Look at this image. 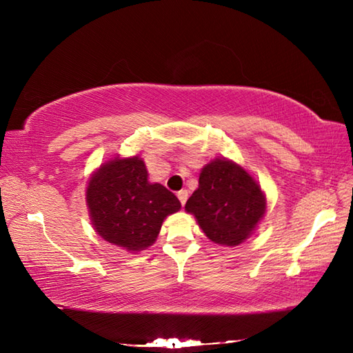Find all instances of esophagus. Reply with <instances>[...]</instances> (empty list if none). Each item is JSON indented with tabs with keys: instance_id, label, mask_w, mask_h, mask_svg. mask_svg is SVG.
Here are the masks:
<instances>
[{
	"instance_id": "esophagus-1",
	"label": "esophagus",
	"mask_w": 353,
	"mask_h": 353,
	"mask_svg": "<svg viewBox=\"0 0 353 353\" xmlns=\"http://www.w3.org/2000/svg\"><path fill=\"white\" fill-rule=\"evenodd\" d=\"M177 199L181 200V203H182V206H185V203H186V200H188V191L186 190H182V191H179L177 192Z\"/></svg>"
}]
</instances>
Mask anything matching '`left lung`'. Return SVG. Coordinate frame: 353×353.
Masks as SVG:
<instances>
[{"mask_svg":"<svg viewBox=\"0 0 353 353\" xmlns=\"http://www.w3.org/2000/svg\"><path fill=\"white\" fill-rule=\"evenodd\" d=\"M267 201L259 183L241 165L214 159L201 168L199 188L185 205L205 235L220 245L244 243L265 214Z\"/></svg>","mask_w":353,"mask_h":353,"instance_id":"left-lung-1","label":"left lung"}]
</instances>
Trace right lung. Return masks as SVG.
Instances as JSON below:
<instances>
[{"label": "right lung", "instance_id": "obj_1", "mask_svg": "<svg viewBox=\"0 0 353 353\" xmlns=\"http://www.w3.org/2000/svg\"><path fill=\"white\" fill-rule=\"evenodd\" d=\"M86 205L97 234L130 253L152 245L163 220L182 208L165 186L148 182L138 156L101 163L88 182Z\"/></svg>", "mask_w": 353, "mask_h": 353}]
</instances>
